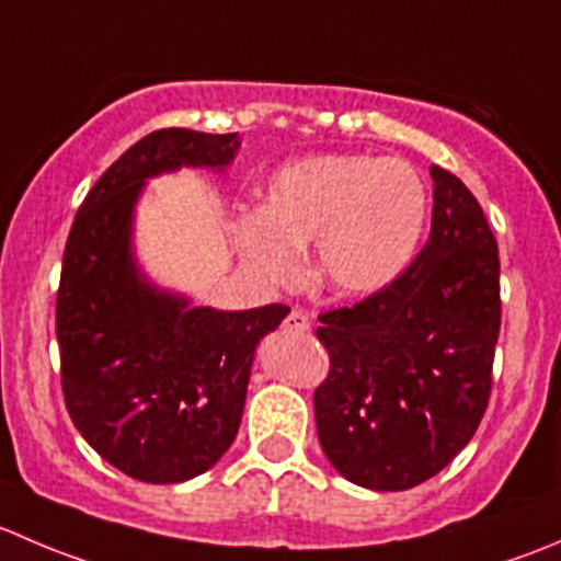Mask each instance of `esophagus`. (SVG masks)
I'll use <instances>...</instances> for the list:
<instances>
[{
    "instance_id": "34e87169",
    "label": "esophagus",
    "mask_w": 561,
    "mask_h": 561,
    "mask_svg": "<svg viewBox=\"0 0 561 561\" xmlns=\"http://www.w3.org/2000/svg\"><path fill=\"white\" fill-rule=\"evenodd\" d=\"M285 328H287V331H293V333H309V331H312V322H309V317L304 314L301 309H293V312L287 314Z\"/></svg>"
}]
</instances>
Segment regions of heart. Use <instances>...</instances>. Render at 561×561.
<instances>
[{"instance_id": "heart-1", "label": "heart", "mask_w": 561, "mask_h": 561, "mask_svg": "<svg viewBox=\"0 0 561 561\" xmlns=\"http://www.w3.org/2000/svg\"><path fill=\"white\" fill-rule=\"evenodd\" d=\"M426 219V181L410 162L314 154L271 175L260 211L239 222V244L274 285L298 279V249L314 244L317 285L342 298H371L415 263Z\"/></svg>"}]
</instances>
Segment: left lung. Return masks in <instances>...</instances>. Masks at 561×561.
<instances>
[{
	"mask_svg": "<svg viewBox=\"0 0 561 561\" xmlns=\"http://www.w3.org/2000/svg\"><path fill=\"white\" fill-rule=\"evenodd\" d=\"M432 233L380 296L320 314L331 371L314 390L322 454L350 483L407 491L467 448L489 407L500 249L472 192L432 165Z\"/></svg>",
	"mask_w": 561,
	"mask_h": 561,
	"instance_id": "8db88e82",
	"label": "left lung"
}]
</instances>
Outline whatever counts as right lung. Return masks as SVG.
<instances>
[{
    "mask_svg": "<svg viewBox=\"0 0 561 561\" xmlns=\"http://www.w3.org/2000/svg\"><path fill=\"white\" fill-rule=\"evenodd\" d=\"M239 133L157 129L129 146L81 203L56 296L61 390L81 437L118 472L184 483L233 445L254 350L290 309L219 312L154 285L135 257V206L149 179L225 173Z\"/></svg>",
    "mask_w": 561,
    "mask_h": 561,
    "instance_id": "1",
    "label": "right lung"
}]
</instances>
